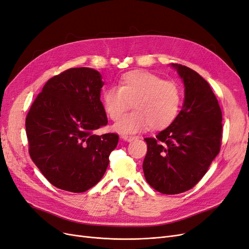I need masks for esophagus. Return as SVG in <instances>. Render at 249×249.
Instances as JSON below:
<instances>
[{
    "label": "esophagus",
    "mask_w": 249,
    "mask_h": 249,
    "mask_svg": "<svg viewBox=\"0 0 249 249\" xmlns=\"http://www.w3.org/2000/svg\"><path fill=\"white\" fill-rule=\"evenodd\" d=\"M122 138H123L124 141H126V142H132V141H134L135 139H137L136 137H132V136H123Z\"/></svg>",
    "instance_id": "obj_1"
}]
</instances>
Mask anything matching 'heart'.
<instances>
[{
    "instance_id": "1",
    "label": "heart",
    "mask_w": 249,
    "mask_h": 249,
    "mask_svg": "<svg viewBox=\"0 0 249 249\" xmlns=\"http://www.w3.org/2000/svg\"><path fill=\"white\" fill-rule=\"evenodd\" d=\"M103 109L109 118L117 121L130 107L134 111L119 120L113 130L121 135H132L146 130H161L174 122L181 103V90L173 81L143 70L127 72L119 79L118 88L102 92Z\"/></svg>"
}]
</instances>
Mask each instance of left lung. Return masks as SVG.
<instances>
[{
  "label": "left lung",
  "mask_w": 249,
  "mask_h": 249,
  "mask_svg": "<svg viewBox=\"0 0 249 249\" xmlns=\"http://www.w3.org/2000/svg\"><path fill=\"white\" fill-rule=\"evenodd\" d=\"M184 84L179 114L154 138H145L143 172L148 184L166 195L191 190L220 150L222 115L210 85L188 67L171 64Z\"/></svg>",
  "instance_id": "8db88e82"
}]
</instances>
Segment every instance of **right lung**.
Returning <instances> with one entry per match:
<instances>
[{"mask_svg": "<svg viewBox=\"0 0 249 249\" xmlns=\"http://www.w3.org/2000/svg\"><path fill=\"white\" fill-rule=\"evenodd\" d=\"M103 85L97 70L72 68L46 82L25 119L33 161L61 190L83 193L96 185L117 146V134L93 133L108 123Z\"/></svg>", "mask_w": 249, "mask_h": 249, "instance_id": "right-lung-1", "label": "right lung"}]
</instances>
